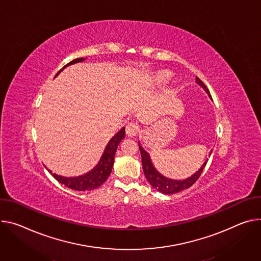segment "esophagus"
<instances>
[{"mask_svg":"<svg viewBox=\"0 0 261 261\" xmlns=\"http://www.w3.org/2000/svg\"><path fill=\"white\" fill-rule=\"evenodd\" d=\"M139 132V128L136 124L134 123H129L127 126H126V134L129 136V137H133L135 135H137V133Z\"/></svg>","mask_w":261,"mask_h":261,"instance_id":"obj_1","label":"esophagus"}]
</instances>
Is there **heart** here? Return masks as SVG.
Instances as JSON below:
<instances>
[{
  "label": "heart",
  "mask_w": 261,
  "mask_h": 261,
  "mask_svg": "<svg viewBox=\"0 0 261 261\" xmlns=\"http://www.w3.org/2000/svg\"><path fill=\"white\" fill-rule=\"evenodd\" d=\"M171 77V73L169 70H165V69H160L158 72L155 73L154 75V81L156 83H163V82H167Z\"/></svg>",
  "instance_id": "1"
}]
</instances>
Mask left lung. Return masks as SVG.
Masks as SVG:
<instances>
[{"instance_id": "left-lung-1", "label": "left lung", "mask_w": 261, "mask_h": 261, "mask_svg": "<svg viewBox=\"0 0 261 261\" xmlns=\"http://www.w3.org/2000/svg\"><path fill=\"white\" fill-rule=\"evenodd\" d=\"M197 79V83L199 85H201L206 92L208 93V96H210V92L208 90V88L206 87V85L202 82V80H200L198 77H196ZM139 145V144H138ZM139 150H140V154H141V161H143V170L145 173V176L148 180V182L155 188L157 189L158 192L165 194V195H172V194H176L178 192L183 191V189H186L188 187H191L201 176L205 165L207 163V160L204 162V164L201 167V169L194 174L192 177H189L185 180H172L169 179L167 177H163L161 174H159L155 168L153 167L150 155L141 148V146L139 145Z\"/></svg>"}]
</instances>
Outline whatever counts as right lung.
Instances as JSON below:
<instances>
[{
    "instance_id": "add662e5",
    "label": "right lung",
    "mask_w": 261,
    "mask_h": 261,
    "mask_svg": "<svg viewBox=\"0 0 261 261\" xmlns=\"http://www.w3.org/2000/svg\"><path fill=\"white\" fill-rule=\"evenodd\" d=\"M85 60L84 58H77L74 59L73 61H70L66 65H64L59 72L56 74V76L61 72V70L69 65V64H74L77 62H81ZM55 76V77H56ZM125 137V128H122L121 131H118L108 143L107 147L105 148V151L101 157V160L97 164V167L90 172H88L85 175L79 176V177H72V178H67V177H62L58 176L56 174H53V177L61 184L64 186L75 189V191L79 192H85V191H92V189H96L99 186H101L109 177L112 167H113V162H114V155L117 149V146L120 145L121 141ZM51 174L52 172L48 170Z\"/></svg>"
}]
</instances>
